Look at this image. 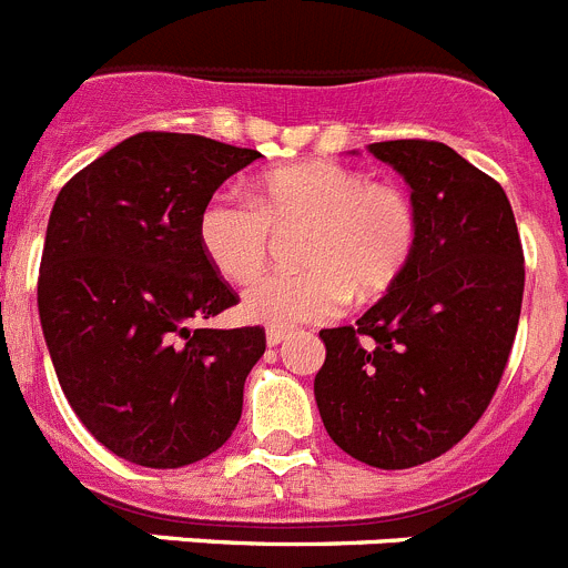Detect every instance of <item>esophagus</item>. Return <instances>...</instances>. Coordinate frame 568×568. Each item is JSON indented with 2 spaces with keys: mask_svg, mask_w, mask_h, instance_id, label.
Wrapping results in <instances>:
<instances>
[{
  "mask_svg": "<svg viewBox=\"0 0 568 568\" xmlns=\"http://www.w3.org/2000/svg\"><path fill=\"white\" fill-rule=\"evenodd\" d=\"M290 335H293L290 329H267V346H278V343L287 341Z\"/></svg>",
  "mask_w": 568,
  "mask_h": 568,
  "instance_id": "esophagus-1",
  "label": "esophagus"
}]
</instances>
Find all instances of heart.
I'll return each mask as SVG.
<instances>
[{"instance_id":"obj_1","label":"heart","mask_w":568,"mask_h":568,"mask_svg":"<svg viewBox=\"0 0 568 568\" xmlns=\"http://www.w3.org/2000/svg\"><path fill=\"white\" fill-rule=\"evenodd\" d=\"M306 227L298 273L258 281L242 312L253 324L293 329L335 318L357 298L386 293L405 273L419 239L416 202L397 182L335 160H306L267 171L256 200L220 191L196 222L200 247L222 278L250 284L267 267L273 231Z\"/></svg>"}]
</instances>
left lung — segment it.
Instances as JSON below:
<instances>
[{
  "instance_id": "8db88e82",
  "label": "left lung",
  "mask_w": 568,
  "mask_h": 568,
  "mask_svg": "<svg viewBox=\"0 0 568 568\" xmlns=\"http://www.w3.org/2000/svg\"><path fill=\"white\" fill-rule=\"evenodd\" d=\"M368 152L410 185L419 239L405 273L355 326L324 329L315 403L341 450L379 470L447 454L507 368L524 298V247L507 194L436 140Z\"/></svg>"
}]
</instances>
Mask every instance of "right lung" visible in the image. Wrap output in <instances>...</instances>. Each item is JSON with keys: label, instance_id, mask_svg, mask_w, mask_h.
Instances as JSON below:
<instances>
[{"label": "right lung", "instance_id": "right-lung-1", "mask_svg": "<svg viewBox=\"0 0 568 568\" xmlns=\"http://www.w3.org/2000/svg\"><path fill=\"white\" fill-rule=\"evenodd\" d=\"M262 154L200 134L140 132L59 191L39 270L55 374L87 430L143 467H182L231 439L262 326L191 329L239 295L196 222L227 176Z\"/></svg>", "mask_w": 568, "mask_h": 568}]
</instances>
